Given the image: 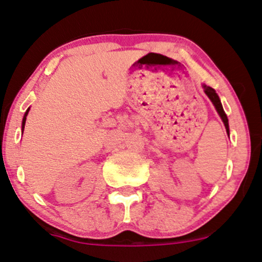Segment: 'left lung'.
<instances>
[{"instance_id": "8db88e82", "label": "left lung", "mask_w": 262, "mask_h": 262, "mask_svg": "<svg viewBox=\"0 0 262 262\" xmlns=\"http://www.w3.org/2000/svg\"><path fill=\"white\" fill-rule=\"evenodd\" d=\"M203 88H204V91H205V94H206L207 97H209V99L211 100V102L213 103V106H215V108H216L217 113H219V115H220V117H221L222 122H223V124H225V127H226L227 134H228V137H229V125H228V118H227V115H226V113H225V111H223V107H222L221 100H220L219 95H217V94H216L215 89H212V88H211V86H207V85H205V84L203 85Z\"/></svg>"}]
</instances>
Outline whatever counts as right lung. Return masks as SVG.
Listing matches in <instances>:
<instances>
[{"label": "right lung", "instance_id": "right-lung-1", "mask_svg": "<svg viewBox=\"0 0 262 262\" xmlns=\"http://www.w3.org/2000/svg\"><path fill=\"white\" fill-rule=\"evenodd\" d=\"M30 108L27 110V112H25L24 117H23V122H21V130H24V125H25V121H27V116H28V112H29Z\"/></svg>", "mask_w": 262, "mask_h": 262}]
</instances>
